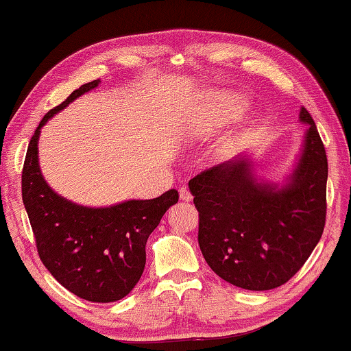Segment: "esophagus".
<instances>
[{
  "mask_svg": "<svg viewBox=\"0 0 351 351\" xmlns=\"http://www.w3.org/2000/svg\"><path fill=\"white\" fill-rule=\"evenodd\" d=\"M179 195H180V199L184 201H191V198H193V196H191V191L186 189V186H180Z\"/></svg>",
  "mask_w": 351,
  "mask_h": 351,
  "instance_id": "obj_1",
  "label": "esophagus"
}]
</instances>
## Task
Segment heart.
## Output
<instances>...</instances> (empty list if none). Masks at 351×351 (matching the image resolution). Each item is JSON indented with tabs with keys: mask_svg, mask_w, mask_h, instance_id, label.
<instances>
[{
	"mask_svg": "<svg viewBox=\"0 0 351 351\" xmlns=\"http://www.w3.org/2000/svg\"><path fill=\"white\" fill-rule=\"evenodd\" d=\"M238 110H239L238 100H232V104H230V107L227 108V113L228 114H234V113H238Z\"/></svg>",
	"mask_w": 351,
	"mask_h": 351,
	"instance_id": "1",
	"label": "heart"
}]
</instances>
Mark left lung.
<instances>
[{
  "instance_id": "1",
  "label": "left lung",
  "mask_w": 351,
  "mask_h": 351,
  "mask_svg": "<svg viewBox=\"0 0 351 351\" xmlns=\"http://www.w3.org/2000/svg\"><path fill=\"white\" fill-rule=\"evenodd\" d=\"M305 145L281 190L258 185L246 158L209 167L189 182L198 209V243L208 265L230 285L268 291L304 267L326 223L328 156L308 110Z\"/></svg>"
}]
</instances>
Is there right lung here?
<instances>
[{"mask_svg":"<svg viewBox=\"0 0 351 351\" xmlns=\"http://www.w3.org/2000/svg\"><path fill=\"white\" fill-rule=\"evenodd\" d=\"M99 80L81 86L49 110L33 134L22 169V199L35 237L38 256L65 289L89 302L123 299L141 280L145 268V244L172 204L177 190L155 199H131L112 208L90 209L54 193L38 166L40 129Z\"/></svg>","mask_w":351,"mask_h":351,"instance_id":"obj_1","label":"right lung"}]
</instances>
